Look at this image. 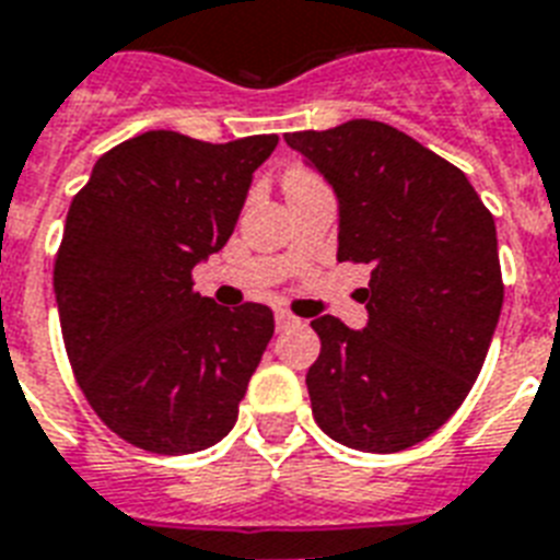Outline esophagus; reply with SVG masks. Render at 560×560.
Masks as SVG:
<instances>
[{"label": "esophagus", "instance_id": "1", "mask_svg": "<svg viewBox=\"0 0 560 560\" xmlns=\"http://www.w3.org/2000/svg\"><path fill=\"white\" fill-rule=\"evenodd\" d=\"M299 319L293 314H290V311H279V314H276V328H279V331H284V328H290V325H296Z\"/></svg>", "mask_w": 560, "mask_h": 560}]
</instances>
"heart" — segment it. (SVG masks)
<instances>
[{"label": "heart", "instance_id": "b5f03b06", "mask_svg": "<svg viewBox=\"0 0 560 560\" xmlns=\"http://www.w3.org/2000/svg\"><path fill=\"white\" fill-rule=\"evenodd\" d=\"M316 174L314 171H307V168H290L288 174H284V188H293V186H307V183H316Z\"/></svg>", "mask_w": 560, "mask_h": 560}]
</instances>
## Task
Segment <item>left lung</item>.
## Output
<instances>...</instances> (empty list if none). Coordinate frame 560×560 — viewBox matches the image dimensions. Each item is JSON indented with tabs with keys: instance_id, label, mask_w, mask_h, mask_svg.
Returning <instances> with one entry per match:
<instances>
[{
	"instance_id": "1",
	"label": "left lung",
	"mask_w": 560,
	"mask_h": 560,
	"mask_svg": "<svg viewBox=\"0 0 560 560\" xmlns=\"http://www.w3.org/2000/svg\"><path fill=\"white\" fill-rule=\"evenodd\" d=\"M284 142L337 191V261L372 264L363 331L311 323L316 424L354 451H407L462 407L486 363L503 307L494 218L456 165L383 121Z\"/></svg>"
}]
</instances>
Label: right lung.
<instances>
[{"label":"right lung","instance_id":"add662e5","mask_svg":"<svg viewBox=\"0 0 560 560\" xmlns=\"http://www.w3.org/2000/svg\"><path fill=\"white\" fill-rule=\"evenodd\" d=\"M276 144L148 130L104 153L74 194L55 258L66 354L95 416L133 447L197 453L235 424L272 311L218 305L191 270L226 244Z\"/></svg>","mask_w":560,"mask_h":560}]
</instances>
